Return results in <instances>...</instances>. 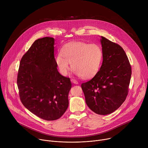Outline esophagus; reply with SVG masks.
Here are the masks:
<instances>
[{
    "instance_id": "esophagus-1",
    "label": "esophagus",
    "mask_w": 148,
    "mask_h": 148,
    "mask_svg": "<svg viewBox=\"0 0 148 148\" xmlns=\"http://www.w3.org/2000/svg\"><path fill=\"white\" fill-rule=\"evenodd\" d=\"M71 82H72L73 83H74V84H78V82L77 80L74 79H71Z\"/></svg>"
}]
</instances>
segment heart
<instances>
[{
  "instance_id": "heart-1",
  "label": "heart",
  "mask_w": 148,
  "mask_h": 148,
  "mask_svg": "<svg viewBox=\"0 0 148 148\" xmlns=\"http://www.w3.org/2000/svg\"><path fill=\"white\" fill-rule=\"evenodd\" d=\"M102 53L99 46L83 41L66 44L55 56V62L60 73L67 75L71 67L75 74L83 78L93 77L98 71Z\"/></svg>"
}]
</instances>
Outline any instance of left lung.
<instances>
[{
    "label": "left lung",
    "mask_w": 148,
    "mask_h": 148,
    "mask_svg": "<svg viewBox=\"0 0 148 148\" xmlns=\"http://www.w3.org/2000/svg\"><path fill=\"white\" fill-rule=\"evenodd\" d=\"M102 64L91 79L81 84L88 107L99 115L116 110L128 94L132 70L123 49L101 36Z\"/></svg>",
    "instance_id": "left-lung-1"
}]
</instances>
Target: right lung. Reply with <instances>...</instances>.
I'll return each instance as SVG.
<instances>
[{"instance_id":"add662e5","label":"right lung","mask_w":148,"mask_h":148,"mask_svg":"<svg viewBox=\"0 0 148 148\" xmlns=\"http://www.w3.org/2000/svg\"><path fill=\"white\" fill-rule=\"evenodd\" d=\"M54 38L36 40L20 62L17 84L24 106L38 117L59 119L69 106L70 78L57 70L54 54Z\"/></svg>"}]
</instances>
